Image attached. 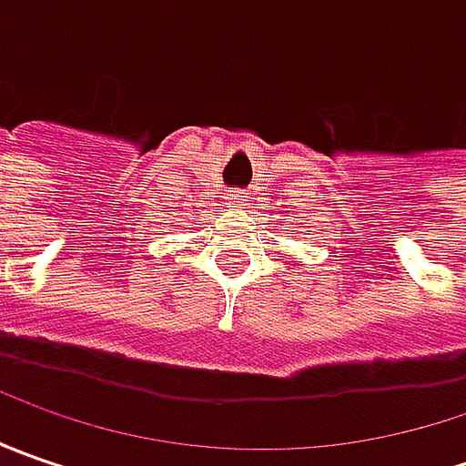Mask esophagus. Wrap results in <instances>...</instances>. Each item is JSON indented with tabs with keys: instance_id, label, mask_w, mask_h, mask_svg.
<instances>
[{
	"instance_id": "1",
	"label": "esophagus",
	"mask_w": 466,
	"mask_h": 466,
	"mask_svg": "<svg viewBox=\"0 0 466 466\" xmlns=\"http://www.w3.org/2000/svg\"><path fill=\"white\" fill-rule=\"evenodd\" d=\"M228 205L241 207L243 205V191H230V194H228Z\"/></svg>"
}]
</instances>
